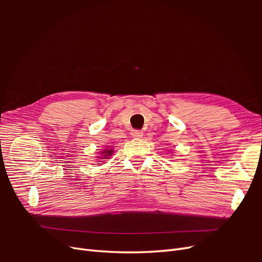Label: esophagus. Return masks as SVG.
<instances>
[{"label": "esophagus", "instance_id": "34e87169", "mask_svg": "<svg viewBox=\"0 0 262 262\" xmlns=\"http://www.w3.org/2000/svg\"><path fill=\"white\" fill-rule=\"evenodd\" d=\"M132 137L136 138V139H140V138L143 137V131H141V130H133V131H132Z\"/></svg>", "mask_w": 262, "mask_h": 262}]
</instances>
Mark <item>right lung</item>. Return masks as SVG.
I'll return each instance as SVG.
<instances>
[{"label": "right lung", "mask_w": 262, "mask_h": 262, "mask_svg": "<svg viewBox=\"0 0 262 262\" xmlns=\"http://www.w3.org/2000/svg\"><path fill=\"white\" fill-rule=\"evenodd\" d=\"M113 153H114L113 148H106V149H104V152H101L102 156L98 157V158L99 160H108V158L113 155Z\"/></svg>", "instance_id": "obj_1"}]
</instances>
